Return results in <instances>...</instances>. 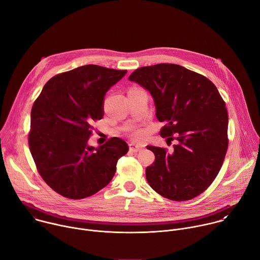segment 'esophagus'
Masks as SVG:
<instances>
[{
	"label": "esophagus",
	"mask_w": 260,
	"mask_h": 260,
	"mask_svg": "<svg viewBox=\"0 0 260 260\" xmlns=\"http://www.w3.org/2000/svg\"><path fill=\"white\" fill-rule=\"evenodd\" d=\"M142 145H138V144H135V143H131L129 144V150L133 151V152H138L142 149Z\"/></svg>",
	"instance_id": "esophagus-1"
}]
</instances>
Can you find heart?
Listing matches in <instances>:
<instances>
[{"mask_svg": "<svg viewBox=\"0 0 260 260\" xmlns=\"http://www.w3.org/2000/svg\"><path fill=\"white\" fill-rule=\"evenodd\" d=\"M135 137H137V136H139V133L138 132H134V134H133Z\"/></svg>", "mask_w": 260, "mask_h": 260, "instance_id": "b5f03b06", "label": "heart"}]
</instances>
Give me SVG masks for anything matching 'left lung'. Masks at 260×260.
<instances>
[{
    "mask_svg": "<svg viewBox=\"0 0 260 260\" xmlns=\"http://www.w3.org/2000/svg\"><path fill=\"white\" fill-rule=\"evenodd\" d=\"M128 80L150 92L156 118L165 123L159 135L177 141L171 151L147 146L155 155L146 169L148 183L172 201L198 197L216 178L228 150L229 116L218 89L205 76L175 63L140 68Z\"/></svg>",
    "mask_w": 260,
    "mask_h": 260,
    "instance_id": "left-lung-1",
    "label": "left lung"
}]
</instances>
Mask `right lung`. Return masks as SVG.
Masks as SVG:
<instances>
[{
    "label": "right lung",
    "mask_w": 260,
    "mask_h": 260,
    "mask_svg": "<svg viewBox=\"0 0 260 260\" xmlns=\"http://www.w3.org/2000/svg\"><path fill=\"white\" fill-rule=\"evenodd\" d=\"M126 72L82 66L51 78L34 103L29 150L44 181L62 197L80 200L96 193L127 153L119 138L96 148L88 145L93 121L103 118L107 91Z\"/></svg>",
    "instance_id": "1"
}]
</instances>
